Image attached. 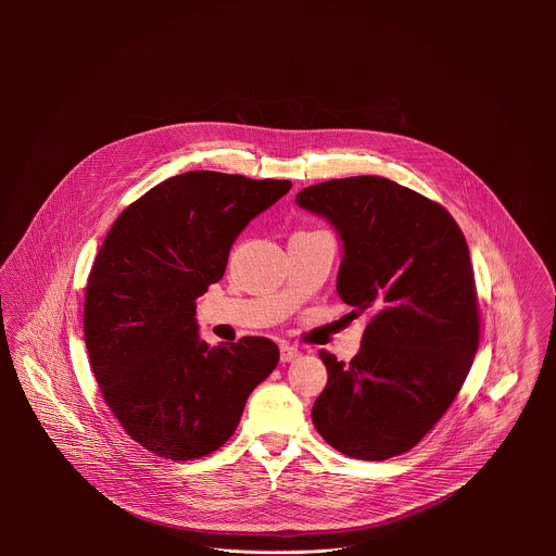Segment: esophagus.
<instances>
[{
    "instance_id": "34e87169",
    "label": "esophagus",
    "mask_w": 556,
    "mask_h": 556,
    "mask_svg": "<svg viewBox=\"0 0 556 556\" xmlns=\"http://www.w3.org/2000/svg\"><path fill=\"white\" fill-rule=\"evenodd\" d=\"M298 357H300V349H298V346H291V344H280V362H282V364L295 362Z\"/></svg>"
}]
</instances>
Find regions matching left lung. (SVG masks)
<instances>
[{
	"label": "left lung",
	"mask_w": 556,
	"mask_h": 556,
	"mask_svg": "<svg viewBox=\"0 0 556 556\" xmlns=\"http://www.w3.org/2000/svg\"><path fill=\"white\" fill-rule=\"evenodd\" d=\"M295 203L340 233L338 295L370 317L349 364L318 351L327 386L313 421L346 456L394 458L434 428L476 357L479 306L467 239L441 203L377 175L308 186Z\"/></svg>",
	"instance_id": "left-lung-1"
}]
</instances>
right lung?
Returning <instances> with one entry per match:
<instances>
[{
  "instance_id": "add662e5",
  "label": "right lung",
  "mask_w": 556,
  "mask_h": 556,
  "mask_svg": "<svg viewBox=\"0 0 556 556\" xmlns=\"http://www.w3.org/2000/svg\"><path fill=\"white\" fill-rule=\"evenodd\" d=\"M289 190V179L188 170L130 203L96 254L83 304L91 372L126 434L160 458L220 450L280 359L261 336L210 346L194 315L243 227Z\"/></svg>"
}]
</instances>
